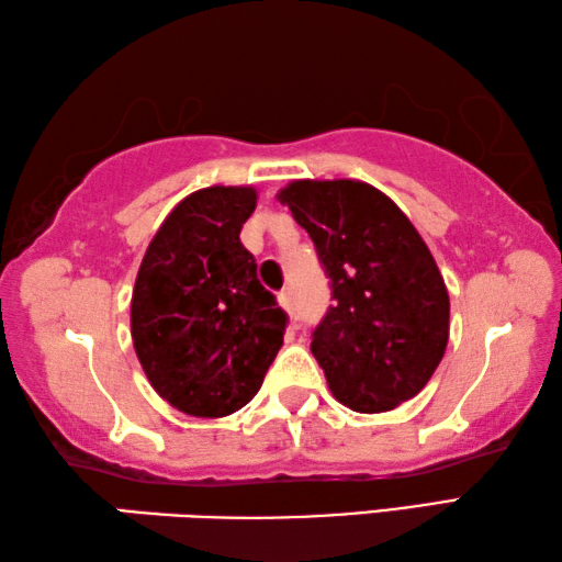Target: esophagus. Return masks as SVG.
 <instances>
[{
  "mask_svg": "<svg viewBox=\"0 0 562 562\" xmlns=\"http://www.w3.org/2000/svg\"><path fill=\"white\" fill-rule=\"evenodd\" d=\"M279 306L286 308V311H293V291L291 289L279 291Z\"/></svg>",
  "mask_w": 562,
  "mask_h": 562,
  "instance_id": "1",
  "label": "esophagus"
}]
</instances>
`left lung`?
<instances>
[{"instance_id":"8db88e82","label":"left lung","mask_w":562,"mask_h":562,"mask_svg":"<svg viewBox=\"0 0 562 562\" xmlns=\"http://www.w3.org/2000/svg\"><path fill=\"white\" fill-rule=\"evenodd\" d=\"M316 244L333 306L311 352L342 405L375 415L412 400L449 340V293L405 212L358 180H296L279 192Z\"/></svg>"}]
</instances>
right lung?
I'll list each match as a JSON object with an SVG mask.
<instances>
[{
  "label": "right lung",
  "instance_id": "1",
  "mask_svg": "<svg viewBox=\"0 0 562 562\" xmlns=\"http://www.w3.org/2000/svg\"><path fill=\"white\" fill-rule=\"evenodd\" d=\"M254 187H204L153 236L131 301L135 356L157 395L192 417H226L259 392L286 313L256 279L239 232Z\"/></svg>",
  "mask_w": 562,
  "mask_h": 562
}]
</instances>
